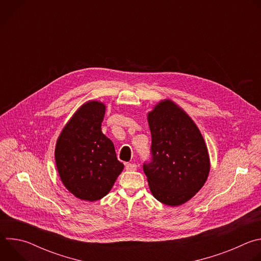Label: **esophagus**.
I'll list each match as a JSON object with an SVG mask.
<instances>
[{"instance_id": "1", "label": "esophagus", "mask_w": 261, "mask_h": 261, "mask_svg": "<svg viewBox=\"0 0 261 261\" xmlns=\"http://www.w3.org/2000/svg\"><path fill=\"white\" fill-rule=\"evenodd\" d=\"M125 168L127 171H135L137 169V165L134 163H127Z\"/></svg>"}]
</instances>
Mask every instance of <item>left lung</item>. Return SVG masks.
Returning a JSON list of instances; mask_svg holds the SVG:
<instances>
[{"label": "left lung", "instance_id": "obj_1", "mask_svg": "<svg viewBox=\"0 0 261 261\" xmlns=\"http://www.w3.org/2000/svg\"><path fill=\"white\" fill-rule=\"evenodd\" d=\"M147 121L152 159L143 163V171L150 190L160 202L180 205L202 188L208 176L204 139L192 119L170 100L158 103Z\"/></svg>", "mask_w": 261, "mask_h": 261}]
</instances>
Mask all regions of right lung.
Masks as SVG:
<instances>
[{
    "label": "right lung",
    "mask_w": 261,
    "mask_h": 261,
    "mask_svg": "<svg viewBox=\"0 0 261 261\" xmlns=\"http://www.w3.org/2000/svg\"><path fill=\"white\" fill-rule=\"evenodd\" d=\"M104 115L103 103H85L57 141L55 157L61 180L74 196L83 200L96 201L104 197L124 168L113 141L101 131Z\"/></svg>",
    "instance_id": "right-lung-1"
}]
</instances>
